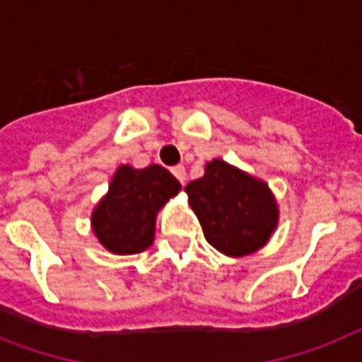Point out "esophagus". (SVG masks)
Here are the masks:
<instances>
[{"mask_svg":"<svg viewBox=\"0 0 362 362\" xmlns=\"http://www.w3.org/2000/svg\"><path fill=\"white\" fill-rule=\"evenodd\" d=\"M170 173L176 176V180L180 182L182 186L186 184V169H184V165H176V167H173V169H170Z\"/></svg>","mask_w":362,"mask_h":362,"instance_id":"1","label":"esophagus"}]
</instances>
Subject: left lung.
Here are the masks:
<instances>
[{
    "instance_id": "8db88e82",
    "label": "left lung",
    "mask_w": 362,
    "mask_h": 362,
    "mask_svg": "<svg viewBox=\"0 0 362 362\" xmlns=\"http://www.w3.org/2000/svg\"><path fill=\"white\" fill-rule=\"evenodd\" d=\"M186 193L206 242L231 257L264 246L278 223L269 186L221 159L210 161L203 178L189 182Z\"/></svg>"
}]
</instances>
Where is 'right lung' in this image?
<instances>
[{
	"label": "right lung",
	"mask_w": 362,
	"mask_h": 362,
	"mask_svg": "<svg viewBox=\"0 0 362 362\" xmlns=\"http://www.w3.org/2000/svg\"><path fill=\"white\" fill-rule=\"evenodd\" d=\"M180 187V182L161 165L144 169L122 165L110 182L109 193L93 210L95 237L112 253L144 252L153 240L158 210Z\"/></svg>",
	"instance_id": "obj_1"
}]
</instances>
